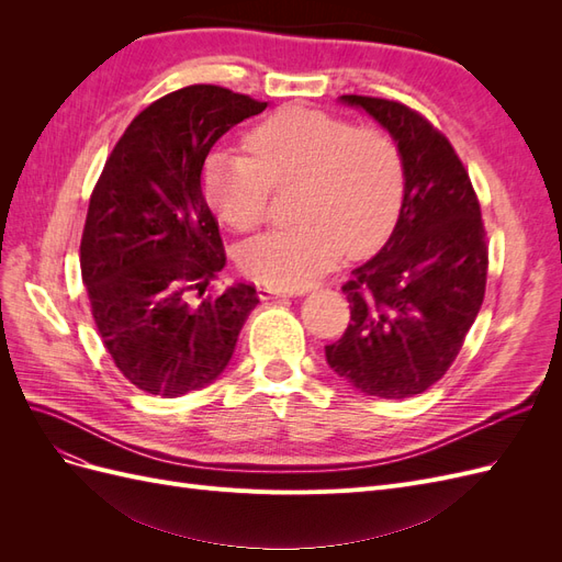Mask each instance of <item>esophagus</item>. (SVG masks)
<instances>
[{
    "label": "esophagus",
    "instance_id": "obj_1",
    "mask_svg": "<svg viewBox=\"0 0 562 562\" xmlns=\"http://www.w3.org/2000/svg\"><path fill=\"white\" fill-rule=\"evenodd\" d=\"M262 297H295V295H302V291H285V288H271V285H265L260 288Z\"/></svg>",
    "mask_w": 562,
    "mask_h": 562
}]
</instances>
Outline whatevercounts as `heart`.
<instances>
[{
	"mask_svg": "<svg viewBox=\"0 0 562 562\" xmlns=\"http://www.w3.org/2000/svg\"><path fill=\"white\" fill-rule=\"evenodd\" d=\"M250 157L217 151L206 194L236 232L262 225L271 184L302 182L300 225L248 241L241 269L271 288L297 291L326 274L345 250L375 252L394 232L405 196L396 143L375 128L312 108H283L248 135Z\"/></svg>",
	"mask_w": 562,
	"mask_h": 562,
	"instance_id": "b5f03b06",
	"label": "heart"
}]
</instances>
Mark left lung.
Segmentation results:
<instances>
[{"instance_id": "8db88e82", "label": "left lung", "mask_w": 562, "mask_h": 562, "mask_svg": "<svg viewBox=\"0 0 562 562\" xmlns=\"http://www.w3.org/2000/svg\"><path fill=\"white\" fill-rule=\"evenodd\" d=\"M339 103L363 110L396 143L405 196L389 241L342 285L351 321L326 361L366 396L411 398L446 375L481 312V206L452 145L422 114L368 95Z\"/></svg>"}]
</instances>
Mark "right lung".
Instances as JSON below:
<instances>
[{"mask_svg":"<svg viewBox=\"0 0 562 562\" xmlns=\"http://www.w3.org/2000/svg\"><path fill=\"white\" fill-rule=\"evenodd\" d=\"M267 105L211 83L155 100L91 194L81 279L112 361L147 394L178 398L213 384L260 302L248 283L215 288L227 258L201 171L213 145Z\"/></svg>","mask_w":562,"mask_h":562,"instance_id":"1","label":"right lung"}]
</instances>
